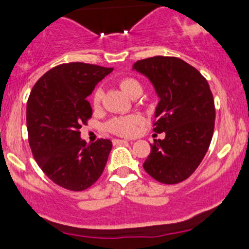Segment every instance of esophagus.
<instances>
[{"label":"esophagus","instance_id":"obj_1","mask_svg":"<svg viewBox=\"0 0 249 249\" xmlns=\"http://www.w3.org/2000/svg\"><path fill=\"white\" fill-rule=\"evenodd\" d=\"M113 144L117 145V144H122V143H127L126 140H120V139H113L112 140Z\"/></svg>","mask_w":249,"mask_h":249}]
</instances>
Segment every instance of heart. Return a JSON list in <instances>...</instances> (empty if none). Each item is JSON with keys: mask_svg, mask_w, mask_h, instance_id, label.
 I'll use <instances>...</instances> for the list:
<instances>
[{"mask_svg": "<svg viewBox=\"0 0 249 249\" xmlns=\"http://www.w3.org/2000/svg\"><path fill=\"white\" fill-rule=\"evenodd\" d=\"M120 88L126 92L129 96L135 97L136 95L142 94V84L140 83V80H137L134 77H125L123 78L119 82ZM102 97H104V89L101 87L96 88L92 94V106L95 108H99L101 106ZM142 123L140 115L136 114H130V115H124V117H115L113 119H110L106 124L107 130L115 135H119V136H134L137 132L139 129V125Z\"/></svg>", "mask_w": 249, "mask_h": 249, "instance_id": "b5f03b06", "label": "heart"}]
</instances>
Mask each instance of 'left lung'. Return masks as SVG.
Listing matches in <instances>:
<instances>
[{
    "mask_svg": "<svg viewBox=\"0 0 249 249\" xmlns=\"http://www.w3.org/2000/svg\"><path fill=\"white\" fill-rule=\"evenodd\" d=\"M134 70L154 85L160 101L154 140L143 164L145 172L164 184H177L193 175L207 153L214 130L215 108L206 78L192 65L175 56L139 60Z\"/></svg>",
    "mask_w": 249,
    "mask_h": 249,
    "instance_id": "left-lung-1",
    "label": "left lung"
}]
</instances>
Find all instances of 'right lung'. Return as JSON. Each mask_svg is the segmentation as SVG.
<instances>
[{
    "mask_svg": "<svg viewBox=\"0 0 249 249\" xmlns=\"http://www.w3.org/2000/svg\"><path fill=\"white\" fill-rule=\"evenodd\" d=\"M112 71L84 62L59 65L37 80L27 100V132L35 160L65 189H88L107 164L112 142L99 139L88 144L79 130L92 115L88 96Z\"/></svg>",
    "mask_w": 249,
    "mask_h": 249,
    "instance_id": "add662e5",
    "label": "right lung"
}]
</instances>
